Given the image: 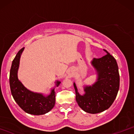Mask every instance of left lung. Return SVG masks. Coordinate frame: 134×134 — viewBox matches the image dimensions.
<instances>
[{"mask_svg":"<svg viewBox=\"0 0 134 134\" xmlns=\"http://www.w3.org/2000/svg\"><path fill=\"white\" fill-rule=\"evenodd\" d=\"M104 56L94 58L91 65L98 76L93 85L84 86V94L81 95L74 82L76 99L79 107L92 114L101 113L111 107L117 96L120 87V76L117 63L107 50Z\"/></svg>","mask_w":134,"mask_h":134,"instance_id":"left-lung-1","label":"left lung"}]
</instances>
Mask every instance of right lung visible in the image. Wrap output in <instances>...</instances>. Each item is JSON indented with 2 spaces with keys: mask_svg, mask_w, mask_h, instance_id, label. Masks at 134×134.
I'll list each match as a JSON object with an SVG mask.
<instances>
[{
  "mask_svg": "<svg viewBox=\"0 0 134 134\" xmlns=\"http://www.w3.org/2000/svg\"><path fill=\"white\" fill-rule=\"evenodd\" d=\"M24 48L19 50L14 58L10 70L9 84L13 98L26 113L34 115H44L54 107L55 103V88L48 96L42 93H35L27 90L18 79V71L21 55ZM55 87L60 85V81H57Z\"/></svg>",
  "mask_w": 134,
  "mask_h": 134,
  "instance_id": "right-lung-1",
  "label": "right lung"
}]
</instances>
